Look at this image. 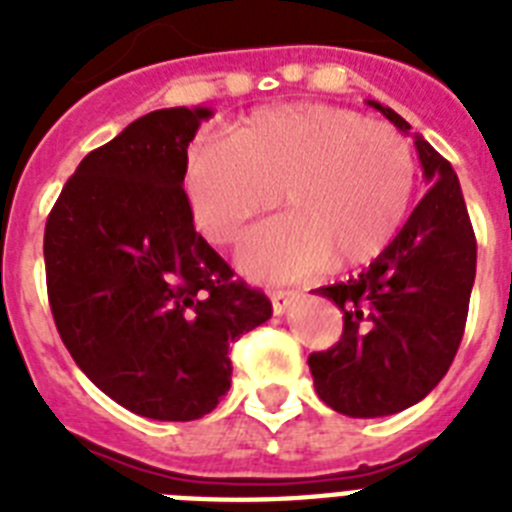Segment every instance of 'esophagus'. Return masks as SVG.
Instances as JSON below:
<instances>
[{
    "instance_id": "34e87169",
    "label": "esophagus",
    "mask_w": 512,
    "mask_h": 512,
    "mask_svg": "<svg viewBox=\"0 0 512 512\" xmlns=\"http://www.w3.org/2000/svg\"><path fill=\"white\" fill-rule=\"evenodd\" d=\"M295 300H300V292L297 289H276L271 295V303H273V313L276 316H281V313H287V308Z\"/></svg>"
}]
</instances>
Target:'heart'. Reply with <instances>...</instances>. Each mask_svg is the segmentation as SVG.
<instances>
[{"label": "heart", "instance_id": "obj_1", "mask_svg": "<svg viewBox=\"0 0 512 512\" xmlns=\"http://www.w3.org/2000/svg\"><path fill=\"white\" fill-rule=\"evenodd\" d=\"M414 180L412 146L396 127L321 103L260 111L225 140L193 148L185 164L196 223L217 244L284 201L287 215L255 228L239 249L255 279L374 260L401 231Z\"/></svg>", "mask_w": 512, "mask_h": 512}]
</instances>
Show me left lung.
Segmentation results:
<instances>
[{
	"mask_svg": "<svg viewBox=\"0 0 512 512\" xmlns=\"http://www.w3.org/2000/svg\"><path fill=\"white\" fill-rule=\"evenodd\" d=\"M401 132L409 122L369 100ZM428 193L364 273L316 289L342 311L335 348L308 356L316 393L348 417L404 412L449 372L468 321L476 233L452 164L414 135Z\"/></svg>",
	"mask_w": 512,
	"mask_h": 512,
	"instance_id": "8db88e82",
	"label": "left lung"
}]
</instances>
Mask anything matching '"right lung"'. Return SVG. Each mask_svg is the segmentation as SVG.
<instances>
[{"label": "right lung", "mask_w": 512, "mask_h": 512, "mask_svg": "<svg viewBox=\"0 0 512 512\" xmlns=\"http://www.w3.org/2000/svg\"><path fill=\"white\" fill-rule=\"evenodd\" d=\"M209 116L135 119L84 156L44 225L60 340L106 396L151 420L212 412L231 388V342L273 313L193 228L185 164Z\"/></svg>", "instance_id": "add662e5"}]
</instances>
